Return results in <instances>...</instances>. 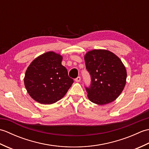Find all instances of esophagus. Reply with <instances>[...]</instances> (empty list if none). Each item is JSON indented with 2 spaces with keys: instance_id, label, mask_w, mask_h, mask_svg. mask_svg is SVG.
Returning <instances> with one entry per match:
<instances>
[{
  "instance_id": "34e87169",
  "label": "esophagus",
  "mask_w": 149,
  "mask_h": 149,
  "mask_svg": "<svg viewBox=\"0 0 149 149\" xmlns=\"http://www.w3.org/2000/svg\"><path fill=\"white\" fill-rule=\"evenodd\" d=\"M75 81L76 82H80L81 81V77H77V78L75 79Z\"/></svg>"
}]
</instances>
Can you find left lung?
<instances>
[{
	"label": "left lung",
	"instance_id": "8db88e82",
	"mask_svg": "<svg viewBox=\"0 0 149 149\" xmlns=\"http://www.w3.org/2000/svg\"><path fill=\"white\" fill-rule=\"evenodd\" d=\"M86 68L91 77L85 86L91 102L104 105L115 100L126 83L127 72L118 57L106 50H93L84 57Z\"/></svg>",
	"mask_w": 149,
	"mask_h": 149
}]
</instances>
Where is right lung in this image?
<instances>
[{
	"mask_svg": "<svg viewBox=\"0 0 149 149\" xmlns=\"http://www.w3.org/2000/svg\"><path fill=\"white\" fill-rule=\"evenodd\" d=\"M62 56L54 52L40 56L31 63L24 78L27 92L38 102L51 104L61 99L74 80L61 65Z\"/></svg>",
	"mask_w": 149,
	"mask_h": 149,
	"instance_id": "add662e5",
	"label": "right lung"
}]
</instances>
